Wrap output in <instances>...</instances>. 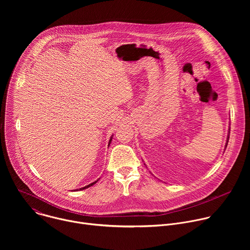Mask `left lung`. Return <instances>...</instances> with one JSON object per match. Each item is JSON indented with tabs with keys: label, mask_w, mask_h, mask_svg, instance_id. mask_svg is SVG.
<instances>
[{
	"label": "left lung",
	"mask_w": 250,
	"mask_h": 250,
	"mask_svg": "<svg viewBox=\"0 0 250 250\" xmlns=\"http://www.w3.org/2000/svg\"><path fill=\"white\" fill-rule=\"evenodd\" d=\"M229 134L228 135V140H227V145H226V147H227V146H228V142H229Z\"/></svg>",
	"instance_id": "8db88e82"
}]
</instances>
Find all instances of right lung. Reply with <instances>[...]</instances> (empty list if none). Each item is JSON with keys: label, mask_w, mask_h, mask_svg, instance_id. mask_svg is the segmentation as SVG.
Listing matches in <instances>:
<instances>
[{"label": "right lung", "mask_w": 250, "mask_h": 250, "mask_svg": "<svg viewBox=\"0 0 250 250\" xmlns=\"http://www.w3.org/2000/svg\"><path fill=\"white\" fill-rule=\"evenodd\" d=\"M111 141H112V137H111V139H110V141H109V146H110V144H111ZM98 182V180L97 181H95V182H93V183H91V184H89V185H87V186H85V187H83V188H80V189H77L76 191H78V190H84V189H87V188H89V187H91V186H93L94 184H96Z\"/></svg>", "instance_id": "1"}]
</instances>
